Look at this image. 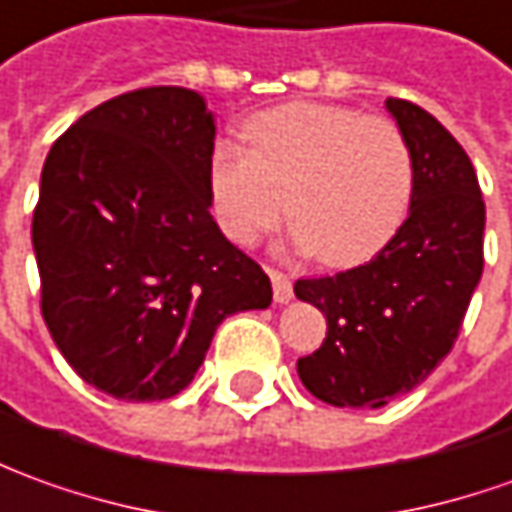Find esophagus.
I'll list each match as a JSON object with an SVG mask.
<instances>
[{"label": "esophagus", "mask_w": 512, "mask_h": 512, "mask_svg": "<svg viewBox=\"0 0 512 512\" xmlns=\"http://www.w3.org/2000/svg\"><path fill=\"white\" fill-rule=\"evenodd\" d=\"M269 277H271V288H274V302H288L294 297V285L288 280V274L277 269H269Z\"/></svg>", "instance_id": "34e87169"}]
</instances>
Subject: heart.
<instances>
[{"label":"heart","mask_w":512,"mask_h":512,"mask_svg":"<svg viewBox=\"0 0 512 512\" xmlns=\"http://www.w3.org/2000/svg\"><path fill=\"white\" fill-rule=\"evenodd\" d=\"M249 148L218 142L210 154L212 212L229 241L252 246L285 215L294 243L328 266L378 255L406 221L415 156L384 114L294 100L243 125Z\"/></svg>","instance_id":"heart-1"}]
</instances>
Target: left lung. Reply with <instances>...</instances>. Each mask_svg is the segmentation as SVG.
Wrapping results in <instances>:
<instances>
[{"instance_id":"1","label":"left lung","mask_w":512,"mask_h":512,"mask_svg":"<svg viewBox=\"0 0 512 512\" xmlns=\"http://www.w3.org/2000/svg\"><path fill=\"white\" fill-rule=\"evenodd\" d=\"M387 109L415 156L409 218L370 263L294 283L328 319L297 373L330 406L378 409L423 384L457 342L485 266V201L468 154L415 103L389 97Z\"/></svg>"}]
</instances>
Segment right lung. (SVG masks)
Listing matches in <instances>:
<instances>
[{
    "mask_svg": "<svg viewBox=\"0 0 512 512\" xmlns=\"http://www.w3.org/2000/svg\"><path fill=\"white\" fill-rule=\"evenodd\" d=\"M215 123L182 86L86 111L47 154L33 212L41 316L86 384L165 401L227 316L271 305L266 271L210 215Z\"/></svg>",
    "mask_w": 512,
    "mask_h": 512,
    "instance_id": "right-lung-1",
    "label": "right lung"
}]
</instances>
